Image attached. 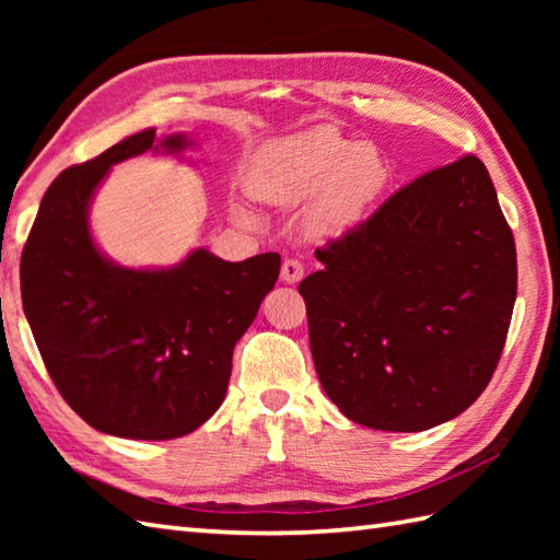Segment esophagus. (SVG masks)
Returning a JSON list of instances; mask_svg holds the SVG:
<instances>
[{"instance_id":"1","label":"esophagus","mask_w":560,"mask_h":560,"mask_svg":"<svg viewBox=\"0 0 560 560\" xmlns=\"http://www.w3.org/2000/svg\"><path fill=\"white\" fill-rule=\"evenodd\" d=\"M305 277V265L299 259H287L281 267V281L283 283H299Z\"/></svg>"}]
</instances>
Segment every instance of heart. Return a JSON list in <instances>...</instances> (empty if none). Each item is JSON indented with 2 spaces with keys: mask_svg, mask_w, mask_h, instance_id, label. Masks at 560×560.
Instances as JSON below:
<instances>
[{
  "mask_svg": "<svg viewBox=\"0 0 560 560\" xmlns=\"http://www.w3.org/2000/svg\"><path fill=\"white\" fill-rule=\"evenodd\" d=\"M387 183L383 151L327 125L271 141L255 175L257 195L273 205L293 207L313 197L305 209V231L315 241L359 229Z\"/></svg>",
  "mask_w": 560,
  "mask_h": 560,
  "instance_id": "obj_1",
  "label": "heart"
}]
</instances>
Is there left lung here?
I'll return each instance as SVG.
<instances>
[{
	"label": "left lung",
	"instance_id": "left-lung-1",
	"mask_svg": "<svg viewBox=\"0 0 560 560\" xmlns=\"http://www.w3.org/2000/svg\"><path fill=\"white\" fill-rule=\"evenodd\" d=\"M299 287L327 397L375 431L455 419L489 385L517 295L515 237L477 156L397 189L315 249Z\"/></svg>",
	"mask_w": 560,
	"mask_h": 560
}]
</instances>
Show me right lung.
I'll return each mask as SVG.
<instances>
[{
  "label": "right lung",
  "mask_w": 560,
  "mask_h": 560,
  "mask_svg": "<svg viewBox=\"0 0 560 560\" xmlns=\"http://www.w3.org/2000/svg\"><path fill=\"white\" fill-rule=\"evenodd\" d=\"M189 144L144 129L71 165L47 187L23 247L21 301L43 363L101 433L173 440L211 419L235 343L279 279L277 253L225 261L199 247L168 269H129L93 243L89 207L110 165Z\"/></svg>",
  "instance_id": "obj_1"
}]
</instances>
